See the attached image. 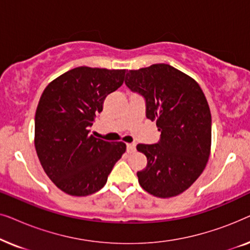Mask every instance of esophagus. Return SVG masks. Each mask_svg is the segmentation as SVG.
Segmentation results:
<instances>
[{
  "instance_id": "1",
  "label": "esophagus",
  "mask_w": 250,
  "mask_h": 250,
  "mask_svg": "<svg viewBox=\"0 0 250 250\" xmlns=\"http://www.w3.org/2000/svg\"><path fill=\"white\" fill-rule=\"evenodd\" d=\"M126 149H127V152L135 151V145L134 143H127V145H126Z\"/></svg>"
}]
</instances>
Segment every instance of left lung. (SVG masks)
<instances>
[{
  "label": "left lung",
  "mask_w": 250,
  "mask_h": 250,
  "mask_svg": "<svg viewBox=\"0 0 250 250\" xmlns=\"http://www.w3.org/2000/svg\"><path fill=\"white\" fill-rule=\"evenodd\" d=\"M125 84L145 98L146 118L162 133L158 143L136 146L148 160L136 173L140 186L155 197H175L192 186L209 158L206 97L193 78L166 63L129 70Z\"/></svg>",
  "instance_id": "1"
}]
</instances>
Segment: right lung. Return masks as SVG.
I'll return each mask as SVG.
<instances>
[{
    "mask_svg": "<svg viewBox=\"0 0 250 250\" xmlns=\"http://www.w3.org/2000/svg\"><path fill=\"white\" fill-rule=\"evenodd\" d=\"M125 69L77 67L57 77L41 95L35 149L44 172L61 191L84 197L104 188L124 142H108L90 129L108 94L124 83Z\"/></svg>",
    "mask_w": 250,
    "mask_h": 250,
    "instance_id": "1",
    "label": "right lung"
}]
</instances>
